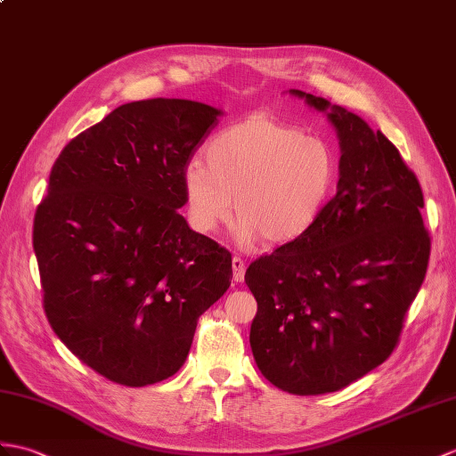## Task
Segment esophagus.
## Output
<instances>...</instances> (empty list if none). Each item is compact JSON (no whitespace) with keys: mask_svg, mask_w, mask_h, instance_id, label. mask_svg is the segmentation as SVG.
Listing matches in <instances>:
<instances>
[{"mask_svg":"<svg viewBox=\"0 0 456 456\" xmlns=\"http://www.w3.org/2000/svg\"><path fill=\"white\" fill-rule=\"evenodd\" d=\"M245 270H247V266H245V260H242L240 256H232V280H235L237 283H240L242 280H245Z\"/></svg>","mask_w":456,"mask_h":456,"instance_id":"34e87169","label":"esophagus"}]
</instances>
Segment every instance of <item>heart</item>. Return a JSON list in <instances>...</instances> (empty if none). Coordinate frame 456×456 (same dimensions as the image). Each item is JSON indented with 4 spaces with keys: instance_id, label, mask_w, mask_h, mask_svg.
Segmentation results:
<instances>
[{
    "instance_id": "obj_1",
    "label": "heart",
    "mask_w": 456,
    "mask_h": 456,
    "mask_svg": "<svg viewBox=\"0 0 456 456\" xmlns=\"http://www.w3.org/2000/svg\"><path fill=\"white\" fill-rule=\"evenodd\" d=\"M206 163L183 173L188 217L209 232L232 214L245 239L288 245L301 239L330 202L338 155L324 137L305 135L266 114L217 132L204 150Z\"/></svg>"
}]
</instances>
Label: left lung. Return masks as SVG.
<instances>
[{
  "label": "left lung",
  "mask_w": 456,
  "mask_h": 456,
  "mask_svg": "<svg viewBox=\"0 0 456 456\" xmlns=\"http://www.w3.org/2000/svg\"><path fill=\"white\" fill-rule=\"evenodd\" d=\"M324 112L340 140V180L319 221L254 260L250 347L260 373L289 395L336 393L393 354L428 272L431 240L416 175L357 114L289 91Z\"/></svg>",
  "instance_id": "obj_1"
}]
</instances>
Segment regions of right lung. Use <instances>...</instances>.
<instances>
[{
	"instance_id": "1",
	"label": "right lung",
	"mask_w": 456,
	"mask_h": 456,
	"mask_svg": "<svg viewBox=\"0 0 456 456\" xmlns=\"http://www.w3.org/2000/svg\"><path fill=\"white\" fill-rule=\"evenodd\" d=\"M224 114L186 99L122 104L63 147L35 214L42 303L60 340L112 383L173 377L232 278L192 231L183 173Z\"/></svg>"
}]
</instances>
